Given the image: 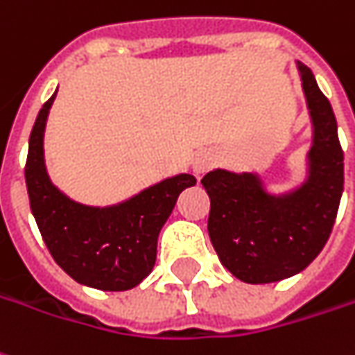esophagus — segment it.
<instances>
[{"instance_id": "1", "label": "esophagus", "mask_w": 355, "mask_h": 355, "mask_svg": "<svg viewBox=\"0 0 355 355\" xmlns=\"http://www.w3.org/2000/svg\"><path fill=\"white\" fill-rule=\"evenodd\" d=\"M211 165H214V157L208 153H202L192 161V171H194V175H204L206 171L211 168Z\"/></svg>"}]
</instances>
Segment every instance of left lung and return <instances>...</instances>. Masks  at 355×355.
Listing matches in <instances>:
<instances>
[{"mask_svg":"<svg viewBox=\"0 0 355 355\" xmlns=\"http://www.w3.org/2000/svg\"><path fill=\"white\" fill-rule=\"evenodd\" d=\"M295 66L313 128L303 180L274 192L257 171L214 168L202 178L211 202V245L221 264L247 284L279 282L307 268L329 241L344 190L332 107L309 67Z\"/></svg>","mask_w":355,"mask_h":355,"instance_id":"obj_1","label":"left lung"}]
</instances>
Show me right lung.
Returning a JSON list of instances; mask_svg holds the SVG:
<instances>
[{"instance_id": "1", "label": "right lung", "mask_w": 355, "mask_h": 355, "mask_svg": "<svg viewBox=\"0 0 355 355\" xmlns=\"http://www.w3.org/2000/svg\"><path fill=\"white\" fill-rule=\"evenodd\" d=\"M56 93L40 108L28 139L25 180L36 225L52 259L77 284L103 291L136 288L155 266L159 233L178 194L196 178L188 173L163 178L112 206L71 200L50 180L44 159V130Z\"/></svg>"}]
</instances>
